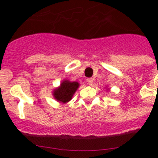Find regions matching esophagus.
<instances>
[{
	"label": "esophagus",
	"mask_w": 158,
	"mask_h": 158,
	"mask_svg": "<svg viewBox=\"0 0 158 158\" xmlns=\"http://www.w3.org/2000/svg\"><path fill=\"white\" fill-rule=\"evenodd\" d=\"M87 83L89 84V85H92L93 84V83H94V79H87Z\"/></svg>",
	"instance_id": "1"
}]
</instances>
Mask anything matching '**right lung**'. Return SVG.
Returning a JSON list of instances; mask_svg holds the SVG:
<instances>
[{
	"label": "right lung",
	"mask_w": 158,
	"mask_h": 158,
	"mask_svg": "<svg viewBox=\"0 0 158 158\" xmlns=\"http://www.w3.org/2000/svg\"><path fill=\"white\" fill-rule=\"evenodd\" d=\"M78 82H71L69 79H63L58 88L52 91V95L57 102L66 103L72 99L74 93L79 89Z\"/></svg>",
	"instance_id": "1"
}]
</instances>
